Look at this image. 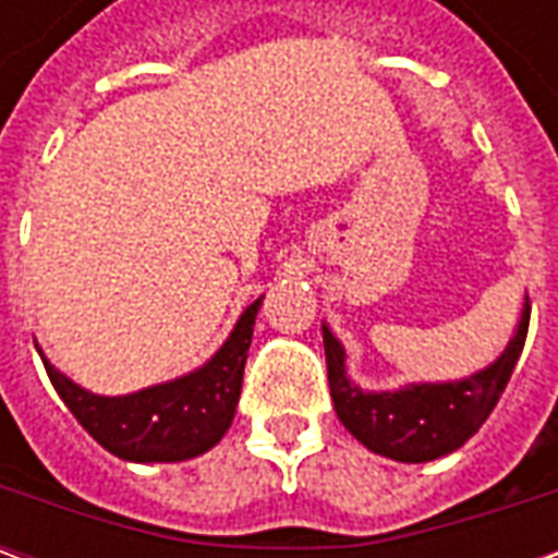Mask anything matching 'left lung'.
Instances as JSON below:
<instances>
[{"mask_svg":"<svg viewBox=\"0 0 558 558\" xmlns=\"http://www.w3.org/2000/svg\"><path fill=\"white\" fill-rule=\"evenodd\" d=\"M529 331V295L505 352L478 374L457 383H412L398 391H364L347 376V352L323 326L328 388L343 427L374 454L427 463L472 439L502 398Z\"/></svg>","mask_w":558,"mask_h":558,"instance_id":"obj_1","label":"left lung"}]
</instances>
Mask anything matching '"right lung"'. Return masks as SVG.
Instances as JSON below:
<instances>
[{
    "instance_id": "add662e5",
    "label": "right lung",
    "mask_w": 558,
    "mask_h": 558,
    "mask_svg": "<svg viewBox=\"0 0 558 558\" xmlns=\"http://www.w3.org/2000/svg\"><path fill=\"white\" fill-rule=\"evenodd\" d=\"M259 304L244 307L223 347L194 374L122 398L92 395L38 352L59 398L95 442L131 463H179L206 454L230 430Z\"/></svg>"
}]
</instances>
